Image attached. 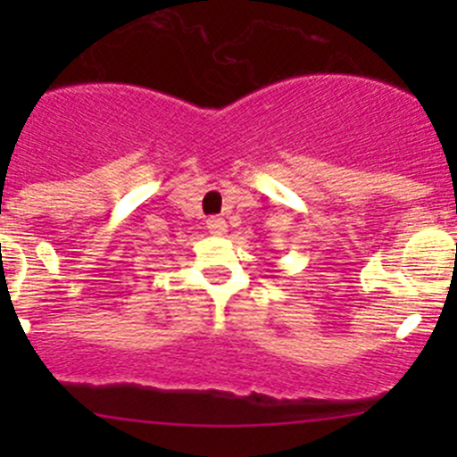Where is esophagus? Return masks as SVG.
<instances>
[{"mask_svg": "<svg viewBox=\"0 0 457 457\" xmlns=\"http://www.w3.org/2000/svg\"><path fill=\"white\" fill-rule=\"evenodd\" d=\"M207 229H210V234H214V237H223V234L228 232V223H225L220 216H210V219H207Z\"/></svg>", "mask_w": 457, "mask_h": 457, "instance_id": "obj_1", "label": "esophagus"}]
</instances>
